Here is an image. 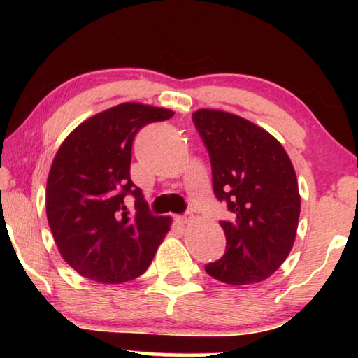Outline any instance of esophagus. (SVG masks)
<instances>
[{
	"mask_svg": "<svg viewBox=\"0 0 358 358\" xmlns=\"http://www.w3.org/2000/svg\"><path fill=\"white\" fill-rule=\"evenodd\" d=\"M175 222H177L178 224H187L189 222H191V217H186V215H178V217H175Z\"/></svg>",
	"mask_w": 358,
	"mask_h": 358,
	"instance_id": "1",
	"label": "esophagus"
}]
</instances>
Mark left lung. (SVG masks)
Here are the masks:
<instances>
[{
    "label": "left lung",
    "mask_w": 358,
    "mask_h": 358,
    "mask_svg": "<svg viewBox=\"0 0 358 358\" xmlns=\"http://www.w3.org/2000/svg\"><path fill=\"white\" fill-rule=\"evenodd\" d=\"M192 121L209 152L214 194L232 212L220 222L226 252L204 269L232 286L260 283L294 246L300 217L294 166L278 140L238 115L200 109Z\"/></svg>",
    "instance_id": "obj_1"
}]
</instances>
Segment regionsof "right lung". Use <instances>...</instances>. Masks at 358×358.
Listing matches in <instances>:
<instances>
[{"label":"right lung","instance_id":"obj_1","mask_svg":"<svg viewBox=\"0 0 358 358\" xmlns=\"http://www.w3.org/2000/svg\"><path fill=\"white\" fill-rule=\"evenodd\" d=\"M171 117L169 109L123 103L83 121L59 146L45 214L59 254L81 277L106 285L140 277L169 232L171 217L150 215L132 183L131 155L143 126ZM126 194L136 199L132 215Z\"/></svg>","mask_w":358,"mask_h":358}]
</instances>
